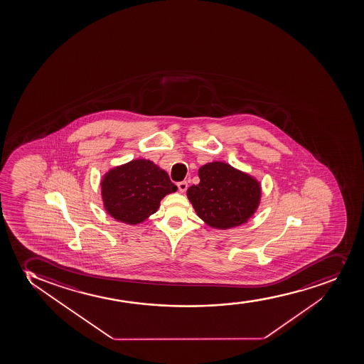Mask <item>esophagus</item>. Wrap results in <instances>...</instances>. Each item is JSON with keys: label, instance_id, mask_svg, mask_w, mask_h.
<instances>
[{"label": "esophagus", "instance_id": "obj_1", "mask_svg": "<svg viewBox=\"0 0 364 364\" xmlns=\"http://www.w3.org/2000/svg\"><path fill=\"white\" fill-rule=\"evenodd\" d=\"M178 188H179V192H181V193H184L186 190H188V183L186 181H180V183H178Z\"/></svg>", "mask_w": 364, "mask_h": 364}]
</instances>
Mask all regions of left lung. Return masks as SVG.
<instances>
[{"label": "left lung", "instance_id": "8db88e82", "mask_svg": "<svg viewBox=\"0 0 364 364\" xmlns=\"http://www.w3.org/2000/svg\"><path fill=\"white\" fill-rule=\"evenodd\" d=\"M200 184L188 188L197 215L214 228L227 230L247 223L257 210L261 185L257 180L225 162H210L198 171Z\"/></svg>", "mask_w": 364, "mask_h": 364}]
</instances>
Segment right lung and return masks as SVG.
Segmentation results:
<instances>
[{
  "mask_svg": "<svg viewBox=\"0 0 364 364\" xmlns=\"http://www.w3.org/2000/svg\"><path fill=\"white\" fill-rule=\"evenodd\" d=\"M178 190L168 174L153 161L138 159L110 169L103 176V205L112 218L137 225L156 213L164 196Z\"/></svg>",
  "mask_w": 364,
  "mask_h": 364,
  "instance_id": "1",
  "label": "right lung"
}]
</instances>
